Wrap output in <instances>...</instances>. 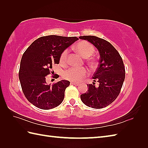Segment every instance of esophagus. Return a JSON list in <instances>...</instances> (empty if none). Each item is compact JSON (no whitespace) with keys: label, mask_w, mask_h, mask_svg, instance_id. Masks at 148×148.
I'll use <instances>...</instances> for the list:
<instances>
[{"label":"esophagus","mask_w":148,"mask_h":148,"mask_svg":"<svg viewBox=\"0 0 148 148\" xmlns=\"http://www.w3.org/2000/svg\"><path fill=\"white\" fill-rule=\"evenodd\" d=\"M71 84H74L75 86H78L79 85V83H74V82H71Z\"/></svg>","instance_id":"1"}]
</instances>
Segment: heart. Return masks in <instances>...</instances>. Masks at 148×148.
I'll list each match as a JSON object with an SVG mask.
<instances>
[{
    "label": "heart",
    "mask_w": 148,
    "mask_h": 148,
    "mask_svg": "<svg viewBox=\"0 0 148 148\" xmlns=\"http://www.w3.org/2000/svg\"><path fill=\"white\" fill-rule=\"evenodd\" d=\"M75 49L83 57L85 58L90 57L95 52V48H94L93 45L87 41L79 42L75 46ZM68 53V49H66L61 53L60 56V62L61 64H65L67 63ZM89 63L93 65L95 64V62L93 60H90ZM88 74V71L86 68L71 67L65 72L64 77L65 79L72 81L79 82L84 77H85Z\"/></svg>",
    "instance_id": "obj_1"
}]
</instances>
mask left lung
Returning <instances> with one entry per match:
<instances>
[{
	"mask_svg": "<svg viewBox=\"0 0 148 148\" xmlns=\"http://www.w3.org/2000/svg\"><path fill=\"white\" fill-rule=\"evenodd\" d=\"M87 40L98 49L100 53L99 67L93 79L99 83L88 84V90L81 95L82 102L94 109H102L111 104L117 98L123 84L125 69L121 56L109 42L96 36H80Z\"/></svg>",
	"mask_w": 148,
	"mask_h": 148,
	"instance_id": "8db88e82",
	"label": "left lung"
}]
</instances>
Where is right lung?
I'll return each instance as SVG.
<instances>
[{"mask_svg":"<svg viewBox=\"0 0 148 148\" xmlns=\"http://www.w3.org/2000/svg\"><path fill=\"white\" fill-rule=\"evenodd\" d=\"M76 37L42 36L31 44L21 57L19 79L25 97L37 108L51 109L63 102L69 81L46 84V76L52 73V64H58L62 51L74 43ZM58 74L53 77L58 78Z\"/></svg>","mask_w":148,"mask_h":148,"instance_id":"right-lung-1","label":"right lung"}]
</instances>
